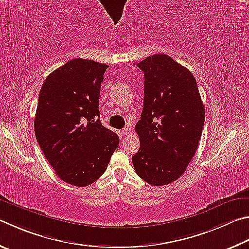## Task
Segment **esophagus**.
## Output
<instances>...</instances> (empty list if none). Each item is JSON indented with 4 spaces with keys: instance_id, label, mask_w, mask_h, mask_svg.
Segmentation results:
<instances>
[{
    "instance_id": "obj_1",
    "label": "esophagus",
    "mask_w": 249,
    "mask_h": 249,
    "mask_svg": "<svg viewBox=\"0 0 249 249\" xmlns=\"http://www.w3.org/2000/svg\"><path fill=\"white\" fill-rule=\"evenodd\" d=\"M122 134H123L124 136H127V135L132 134V129H130V127H125L122 129Z\"/></svg>"
}]
</instances>
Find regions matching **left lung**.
Here are the masks:
<instances>
[{
	"mask_svg": "<svg viewBox=\"0 0 249 249\" xmlns=\"http://www.w3.org/2000/svg\"><path fill=\"white\" fill-rule=\"evenodd\" d=\"M143 71V107L135 126L140 147L135 171L153 186L178 179L197 150L205 107L192 71L166 54L138 63Z\"/></svg>",
	"mask_w": 249,
	"mask_h": 249,
	"instance_id": "left-lung-1",
	"label": "left lung"
}]
</instances>
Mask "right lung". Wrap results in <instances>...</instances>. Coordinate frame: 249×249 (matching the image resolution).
<instances>
[{"mask_svg": "<svg viewBox=\"0 0 249 249\" xmlns=\"http://www.w3.org/2000/svg\"><path fill=\"white\" fill-rule=\"evenodd\" d=\"M107 65L74 58L53 71L40 90L35 134L55 174L78 187L105 173L120 138L101 124L99 97Z\"/></svg>", "mask_w": 249, "mask_h": 249, "instance_id": "right-lung-1", "label": "right lung"}]
</instances>
